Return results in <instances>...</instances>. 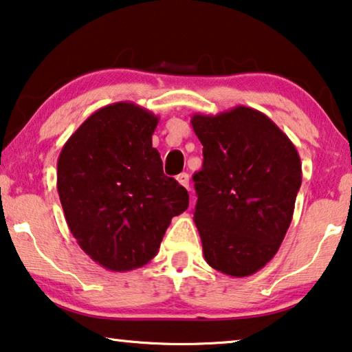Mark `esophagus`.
<instances>
[{
  "label": "esophagus",
  "mask_w": 352,
  "mask_h": 352,
  "mask_svg": "<svg viewBox=\"0 0 352 352\" xmlns=\"http://www.w3.org/2000/svg\"><path fill=\"white\" fill-rule=\"evenodd\" d=\"M176 179H177V182L181 184V186L186 187L187 190L190 188V186H188V175H187V173H181V175H177Z\"/></svg>",
  "instance_id": "34e87169"
}]
</instances>
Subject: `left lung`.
Masks as SVG:
<instances>
[{
	"mask_svg": "<svg viewBox=\"0 0 352 352\" xmlns=\"http://www.w3.org/2000/svg\"><path fill=\"white\" fill-rule=\"evenodd\" d=\"M192 127L204 155L193 175L204 259L221 274L248 277L274 258L289 228L300 157L277 124L250 107L197 113Z\"/></svg>",
	"mask_w": 352,
	"mask_h": 352,
	"instance_id": "8db88e82",
	"label": "left lung"
}]
</instances>
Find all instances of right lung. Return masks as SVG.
Instances as JSON below:
<instances>
[{
    "label": "right lung",
    "mask_w": 352,
    "mask_h": 352,
    "mask_svg": "<svg viewBox=\"0 0 352 352\" xmlns=\"http://www.w3.org/2000/svg\"><path fill=\"white\" fill-rule=\"evenodd\" d=\"M159 116L116 102L94 111L63 146L56 187L67 226L91 259L127 272L157 255L188 193L164 175L153 133Z\"/></svg>",
    "instance_id": "right-lung-1"
}]
</instances>
